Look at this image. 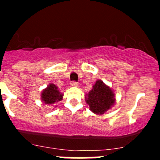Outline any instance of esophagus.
I'll return each instance as SVG.
<instances>
[{
	"label": "esophagus",
	"instance_id": "esophagus-1",
	"mask_svg": "<svg viewBox=\"0 0 160 160\" xmlns=\"http://www.w3.org/2000/svg\"><path fill=\"white\" fill-rule=\"evenodd\" d=\"M70 86L71 87H77L78 86V83H77L76 81H72L70 83Z\"/></svg>",
	"mask_w": 160,
	"mask_h": 160
}]
</instances>
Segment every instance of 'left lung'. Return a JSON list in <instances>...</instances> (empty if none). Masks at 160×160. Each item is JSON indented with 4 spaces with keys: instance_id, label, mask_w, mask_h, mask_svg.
<instances>
[{
    "instance_id": "left-lung-1",
    "label": "left lung",
    "mask_w": 160,
    "mask_h": 160,
    "mask_svg": "<svg viewBox=\"0 0 160 160\" xmlns=\"http://www.w3.org/2000/svg\"><path fill=\"white\" fill-rule=\"evenodd\" d=\"M90 111L96 114H103L115 103L114 93L101 80L96 81L86 98Z\"/></svg>"
}]
</instances>
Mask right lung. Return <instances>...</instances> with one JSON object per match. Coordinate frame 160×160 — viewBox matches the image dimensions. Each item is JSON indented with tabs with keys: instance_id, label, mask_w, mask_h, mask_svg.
Wrapping results in <instances>:
<instances>
[{
	"instance_id": "add662e5",
	"label": "right lung",
	"mask_w": 160,
	"mask_h": 160,
	"mask_svg": "<svg viewBox=\"0 0 160 160\" xmlns=\"http://www.w3.org/2000/svg\"><path fill=\"white\" fill-rule=\"evenodd\" d=\"M62 93L59 92L57 87L53 83L49 84L42 92V101L46 104H53L62 99Z\"/></svg>"
}]
</instances>
